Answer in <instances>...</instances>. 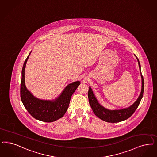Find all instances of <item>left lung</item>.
Returning a JSON list of instances; mask_svg holds the SVG:
<instances>
[{"instance_id": "1", "label": "left lung", "mask_w": 157, "mask_h": 157, "mask_svg": "<svg viewBox=\"0 0 157 157\" xmlns=\"http://www.w3.org/2000/svg\"><path fill=\"white\" fill-rule=\"evenodd\" d=\"M136 58L138 61L139 68L141 71V75L142 78V89H141L140 95L138 97L136 101L129 107L127 109H116V110H109V109H106L104 107H103L102 105H101L97 101L91 87H89L88 97H89L90 105L96 116H97L99 118H100L103 121H105L108 123H114L125 120L134 114L137 107H138L140 101L142 99V97L143 96L144 85L143 76L142 75L141 71L140 63L139 62V60L136 57Z\"/></svg>"}]
</instances>
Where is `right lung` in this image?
<instances>
[{"label":"right lung","instance_id":"1","mask_svg":"<svg viewBox=\"0 0 157 157\" xmlns=\"http://www.w3.org/2000/svg\"><path fill=\"white\" fill-rule=\"evenodd\" d=\"M23 64L21 84V100L29 114L41 121L50 123L61 118L67 110L72 94L80 84L79 81L68 84L61 95L53 101L39 100L27 90L25 83V69L29 55Z\"/></svg>","mask_w":157,"mask_h":157}]
</instances>
